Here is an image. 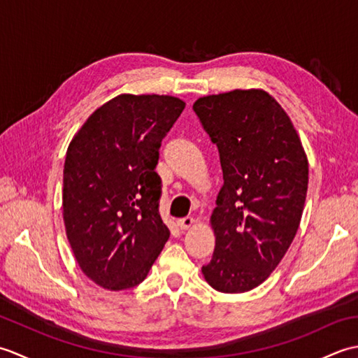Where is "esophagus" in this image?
Here are the masks:
<instances>
[{"label": "esophagus", "instance_id": "34e87169", "mask_svg": "<svg viewBox=\"0 0 358 358\" xmlns=\"http://www.w3.org/2000/svg\"><path fill=\"white\" fill-rule=\"evenodd\" d=\"M194 224V218L192 217H185V218H178L177 220V226L180 229H187V227H191Z\"/></svg>", "mask_w": 358, "mask_h": 358}]
</instances>
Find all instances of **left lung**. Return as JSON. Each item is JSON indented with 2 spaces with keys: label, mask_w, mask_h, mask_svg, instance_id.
Returning <instances> with one entry per match:
<instances>
[{
  "label": "left lung",
  "mask_w": 358,
  "mask_h": 358,
  "mask_svg": "<svg viewBox=\"0 0 358 358\" xmlns=\"http://www.w3.org/2000/svg\"><path fill=\"white\" fill-rule=\"evenodd\" d=\"M194 112L223 171L210 217L215 249L203 275L220 292H246L291 246L305 208L308 159L286 112L263 90L203 96Z\"/></svg>",
  "instance_id": "obj_1"
}]
</instances>
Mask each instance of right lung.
I'll list each match as a JSON object with an SVG mask.
<instances>
[{"mask_svg": "<svg viewBox=\"0 0 358 358\" xmlns=\"http://www.w3.org/2000/svg\"><path fill=\"white\" fill-rule=\"evenodd\" d=\"M185 106L167 95H120L87 118L67 149V240L81 271L110 291L140 285L169 238L155 167Z\"/></svg>", "mask_w": 358, "mask_h": 358, "instance_id": "1", "label": "right lung"}]
</instances>
